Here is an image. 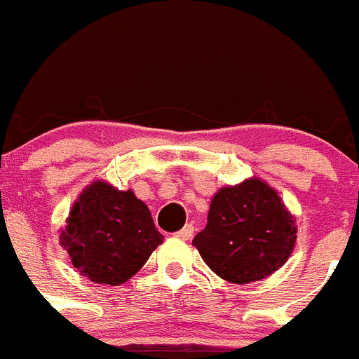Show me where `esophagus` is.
<instances>
[{"label": "esophagus", "instance_id": "obj_1", "mask_svg": "<svg viewBox=\"0 0 359 359\" xmlns=\"http://www.w3.org/2000/svg\"><path fill=\"white\" fill-rule=\"evenodd\" d=\"M194 230H195V226L191 225V223H188V225L182 226V229H180L175 236H177V238H180V240H189V238L194 236Z\"/></svg>", "mask_w": 359, "mask_h": 359}]
</instances>
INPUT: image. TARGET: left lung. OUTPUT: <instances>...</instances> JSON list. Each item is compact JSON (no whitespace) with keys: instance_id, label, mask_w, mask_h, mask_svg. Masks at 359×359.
<instances>
[{"instance_id":"1","label":"left lung","mask_w":359,"mask_h":359,"mask_svg":"<svg viewBox=\"0 0 359 359\" xmlns=\"http://www.w3.org/2000/svg\"><path fill=\"white\" fill-rule=\"evenodd\" d=\"M297 229L275 189L260 179L221 188L194 247L210 269L232 284L262 280L293 252Z\"/></svg>"}]
</instances>
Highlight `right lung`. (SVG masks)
Segmentation results:
<instances>
[{
  "label": "right lung",
  "instance_id": "right-lung-1",
  "mask_svg": "<svg viewBox=\"0 0 359 359\" xmlns=\"http://www.w3.org/2000/svg\"><path fill=\"white\" fill-rule=\"evenodd\" d=\"M144 201L97 180L84 189L60 234L81 275L97 284H123L162 243Z\"/></svg>",
  "mask_w": 359,
  "mask_h": 359
}]
</instances>
